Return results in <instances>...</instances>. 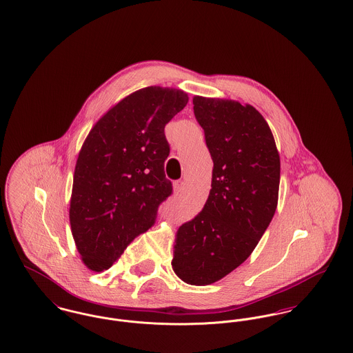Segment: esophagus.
Returning a JSON list of instances; mask_svg holds the SVG:
<instances>
[{
    "label": "esophagus",
    "instance_id": "34e87169",
    "mask_svg": "<svg viewBox=\"0 0 353 353\" xmlns=\"http://www.w3.org/2000/svg\"><path fill=\"white\" fill-rule=\"evenodd\" d=\"M174 190L179 193V192H183L184 190V187H185V183L184 181H181V180H179V181H176L174 183Z\"/></svg>",
    "mask_w": 353,
    "mask_h": 353
}]
</instances>
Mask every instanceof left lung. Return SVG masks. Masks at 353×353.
Returning a JSON list of instances; mask_svg holds the SVG:
<instances>
[{
    "label": "left lung",
    "instance_id": "left-lung-1",
    "mask_svg": "<svg viewBox=\"0 0 353 353\" xmlns=\"http://www.w3.org/2000/svg\"><path fill=\"white\" fill-rule=\"evenodd\" d=\"M214 161L203 211L176 234L172 269L185 283L205 286L251 255L278 204L279 153L262 114L236 101L193 98Z\"/></svg>",
    "mask_w": 353,
    "mask_h": 353
}]
</instances>
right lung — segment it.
Returning a JSON list of instances; mask_svg holds the SVG:
<instances>
[{
    "label": "right lung",
    "mask_w": 353,
    "mask_h": 353,
    "mask_svg": "<svg viewBox=\"0 0 353 353\" xmlns=\"http://www.w3.org/2000/svg\"><path fill=\"white\" fill-rule=\"evenodd\" d=\"M183 90L150 85L102 117L81 145L70 200V224L83 263L108 270L156 221L172 193L163 163L165 125L188 103Z\"/></svg>",
    "instance_id": "1"
}]
</instances>
